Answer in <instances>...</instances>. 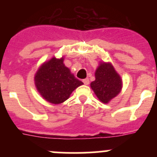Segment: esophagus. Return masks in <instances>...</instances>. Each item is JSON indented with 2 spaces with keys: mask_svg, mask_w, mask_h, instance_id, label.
<instances>
[{
  "mask_svg": "<svg viewBox=\"0 0 157 157\" xmlns=\"http://www.w3.org/2000/svg\"><path fill=\"white\" fill-rule=\"evenodd\" d=\"M82 82L85 85H89V83H90V80H89V78H85V79L82 80Z\"/></svg>",
  "mask_w": 157,
  "mask_h": 157,
  "instance_id": "1",
  "label": "esophagus"
}]
</instances>
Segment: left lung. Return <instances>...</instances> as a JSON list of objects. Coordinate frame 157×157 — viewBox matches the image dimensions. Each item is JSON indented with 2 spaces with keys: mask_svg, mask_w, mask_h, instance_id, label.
Masks as SVG:
<instances>
[{
  "mask_svg": "<svg viewBox=\"0 0 157 157\" xmlns=\"http://www.w3.org/2000/svg\"><path fill=\"white\" fill-rule=\"evenodd\" d=\"M95 78L90 86L103 103L109 102L121 90V78L110 63H101L96 71Z\"/></svg>",
  "mask_w": 157,
  "mask_h": 157,
  "instance_id": "1",
  "label": "left lung"
}]
</instances>
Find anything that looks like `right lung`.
Here are the masks:
<instances>
[{
    "mask_svg": "<svg viewBox=\"0 0 157 157\" xmlns=\"http://www.w3.org/2000/svg\"><path fill=\"white\" fill-rule=\"evenodd\" d=\"M63 61V58L53 57L38 69L34 77L37 90L52 104H60L67 100L72 91L83 84L71 73Z\"/></svg>",
    "mask_w": 157,
    "mask_h": 157,
    "instance_id": "add662e5",
    "label": "right lung"
}]
</instances>
